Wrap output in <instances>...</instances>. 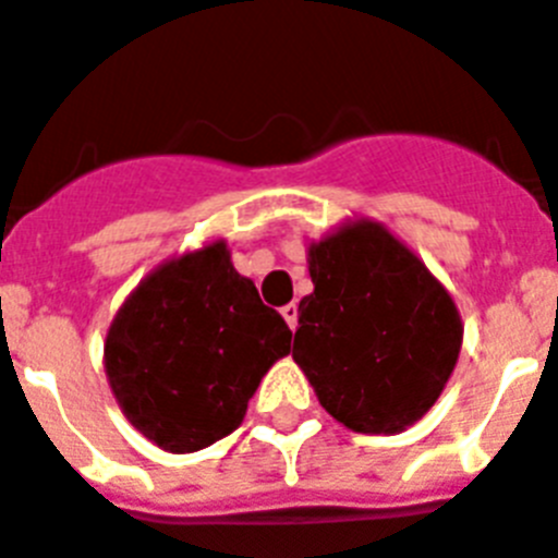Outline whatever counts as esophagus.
<instances>
[{
    "label": "esophagus",
    "instance_id": "obj_1",
    "mask_svg": "<svg viewBox=\"0 0 558 558\" xmlns=\"http://www.w3.org/2000/svg\"><path fill=\"white\" fill-rule=\"evenodd\" d=\"M280 315L289 323V329H298V306L294 303H287V306L280 308Z\"/></svg>",
    "mask_w": 558,
    "mask_h": 558
}]
</instances>
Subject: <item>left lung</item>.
<instances>
[{
	"label": "left lung",
	"mask_w": 558,
	"mask_h": 558,
	"mask_svg": "<svg viewBox=\"0 0 558 558\" xmlns=\"http://www.w3.org/2000/svg\"><path fill=\"white\" fill-rule=\"evenodd\" d=\"M294 363L337 423L400 434L439 400L462 349L448 289L383 223L345 221L306 250Z\"/></svg>",
	"instance_id": "left-lung-1"
}]
</instances>
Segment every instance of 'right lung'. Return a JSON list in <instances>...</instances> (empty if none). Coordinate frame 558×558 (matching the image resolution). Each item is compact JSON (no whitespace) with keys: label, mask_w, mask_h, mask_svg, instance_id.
<instances>
[{"label":"right lung","mask_w":558,"mask_h":558,"mask_svg":"<svg viewBox=\"0 0 558 558\" xmlns=\"http://www.w3.org/2000/svg\"><path fill=\"white\" fill-rule=\"evenodd\" d=\"M292 331L238 275L223 238L149 271L112 317L105 372L138 434L170 453L238 428Z\"/></svg>","instance_id":"obj_1"}]
</instances>
